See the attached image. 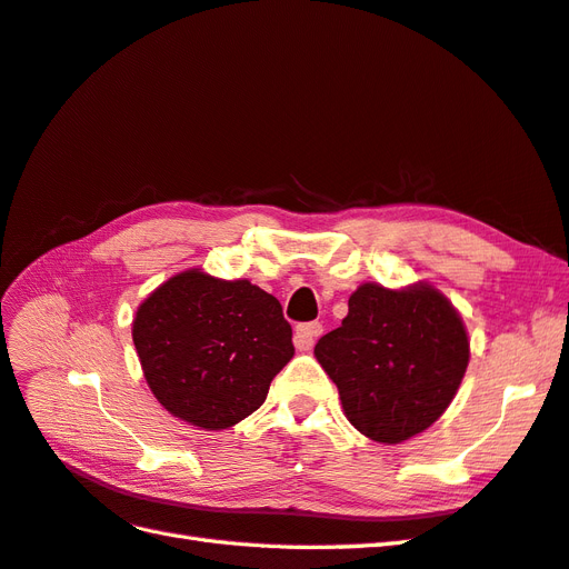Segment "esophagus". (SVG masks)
Instances as JSON below:
<instances>
[{
    "label": "esophagus",
    "mask_w": 569,
    "mask_h": 569,
    "mask_svg": "<svg viewBox=\"0 0 569 569\" xmlns=\"http://www.w3.org/2000/svg\"><path fill=\"white\" fill-rule=\"evenodd\" d=\"M321 332H323V326L318 323V321L297 326V330H295V345H297V350H301V352L311 350V348H313V342H316V338L321 336Z\"/></svg>",
    "instance_id": "34e87169"
}]
</instances>
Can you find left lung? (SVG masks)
<instances>
[{"label": "left lung", "mask_w": 569, "mask_h": 569, "mask_svg": "<svg viewBox=\"0 0 569 569\" xmlns=\"http://www.w3.org/2000/svg\"><path fill=\"white\" fill-rule=\"evenodd\" d=\"M348 420L373 441L400 445L449 408L468 367L461 316L435 287L362 284L342 326L316 342Z\"/></svg>", "instance_id": "8db88e82"}]
</instances>
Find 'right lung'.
Listing matches in <instances>:
<instances>
[{
  "mask_svg": "<svg viewBox=\"0 0 569 569\" xmlns=\"http://www.w3.org/2000/svg\"><path fill=\"white\" fill-rule=\"evenodd\" d=\"M132 340L159 403L200 429H227L266 403L292 359V326L248 280L188 270L137 309Z\"/></svg>",
  "mask_w": 569,
  "mask_h": 569,
  "instance_id": "obj_1",
  "label": "right lung"
}]
</instances>
